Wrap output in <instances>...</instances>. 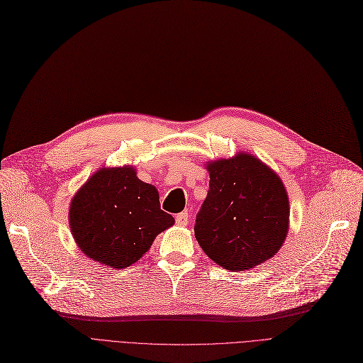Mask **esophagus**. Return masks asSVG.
Returning a JSON list of instances; mask_svg holds the SVG:
<instances>
[{"instance_id": "34e87169", "label": "esophagus", "mask_w": 363, "mask_h": 363, "mask_svg": "<svg viewBox=\"0 0 363 363\" xmlns=\"http://www.w3.org/2000/svg\"><path fill=\"white\" fill-rule=\"evenodd\" d=\"M188 213H179V215H177V218H175V220H177V225L178 226H186L188 225Z\"/></svg>"}]
</instances>
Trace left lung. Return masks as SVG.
Masks as SVG:
<instances>
[{"label": "left lung", "instance_id": "8db88e82", "mask_svg": "<svg viewBox=\"0 0 363 363\" xmlns=\"http://www.w3.org/2000/svg\"><path fill=\"white\" fill-rule=\"evenodd\" d=\"M206 169L211 181L194 234L207 257L228 271L274 257L290 226V200L277 172L242 151Z\"/></svg>", "mask_w": 363, "mask_h": 363}]
</instances>
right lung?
<instances>
[{"label":"right lung","instance_id":"add662e5","mask_svg":"<svg viewBox=\"0 0 363 363\" xmlns=\"http://www.w3.org/2000/svg\"><path fill=\"white\" fill-rule=\"evenodd\" d=\"M174 223L160 208L157 188L141 181L130 164L100 167L76 191L69 207L76 245L86 257L114 269L138 262Z\"/></svg>","mask_w":363,"mask_h":363}]
</instances>
